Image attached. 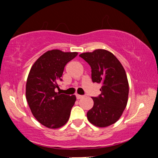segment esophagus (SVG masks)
<instances>
[{
  "label": "esophagus",
  "instance_id": "obj_1",
  "mask_svg": "<svg viewBox=\"0 0 158 158\" xmlns=\"http://www.w3.org/2000/svg\"><path fill=\"white\" fill-rule=\"evenodd\" d=\"M83 97V96L82 95H79V94H77V98L78 99H81V98Z\"/></svg>",
  "mask_w": 158,
  "mask_h": 158
}]
</instances>
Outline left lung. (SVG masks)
Wrapping results in <instances>:
<instances>
[{"label":"left lung","instance_id":"left-lung-1","mask_svg":"<svg viewBox=\"0 0 158 158\" xmlns=\"http://www.w3.org/2000/svg\"><path fill=\"white\" fill-rule=\"evenodd\" d=\"M91 68L93 82L101 83V94L92 97L94 106L87 113L90 123L107 127L119 119L126 108L128 97L126 73L118 59L108 50L98 49L79 55Z\"/></svg>","mask_w":158,"mask_h":158}]
</instances>
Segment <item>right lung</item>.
<instances>
[{
    "label": "right lung",
    "instance_id": "obj_1",
    "mask_svg": "<svg viewBox=\"0 0 158 158\" xmlns=\"http://www.w3.org/2000/svg\"><path fill=\"white\" fill-rule=\"evenodd\" d=\"M78 55L77 52L52 50L44 52L32 66L27 77L26 98L32 115L43 126L58 128L68 122L75 95L55 91L65 65Z\"/></svg>",
    "mask_w": 158,
    "mask_h": 158
}]
</instances>
